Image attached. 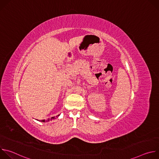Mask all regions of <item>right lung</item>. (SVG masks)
Listing matches in <instances>:
<instances>
[{
	"label": "right lung",
	"instance_id": "1",
	"mask_svg": "<svg viewBox=\"0 0 159 159\" xmlns=\"http://www.w3.org/2000/svg\"><path fill=\"white\" fill-rule=\"evenodd\" d=\"M59 115L57 116L56 117H55V116H54V117H52V118H51L50 120H55V118H57V117H58ZM39 121H40V120H39ZM48 121H49V120H48ZM41 122H45V120H41Z\"/></svg>",
	"mask_w": 159,
	"mask_h": 159
}]
</instances>
